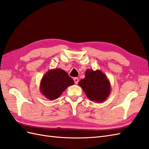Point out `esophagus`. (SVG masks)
<instances>
[{
    "mask_svg": "<svg viewBox=\"0 0 149 149\" xmlns=\"http://www.w3.org/2000/svg\"><path fill=\"white\" fill-rule=\"evenodd\" d=\"M74 82H75V84H78V82H79V79H78L77 77H75V78L74 79Z\"/></svg>",
    "mask_w": 149,
    "mask_h": 149,
    "instance_id": "34e87169",
    "label": "esophagus"
}]
</instances>
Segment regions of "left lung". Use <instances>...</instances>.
<instances>
[{
    "label": "left lung",
    "instance_id": "8db88e82",
    "mask_svg": "<svg viewBox=\"0 0 149 149\" xmlns=\"http://www.w3.org/2000/svg\"><path fill=\"white\" fill-rule=\"evenodd\" d=\"M78 84L89 100L99 103L107 100L111 91V84L107 76L98 69H87L85 78L81 79Z\"/></svg>",
    "mask_w": 149,
    "mask_h": 149
}]
</instances>
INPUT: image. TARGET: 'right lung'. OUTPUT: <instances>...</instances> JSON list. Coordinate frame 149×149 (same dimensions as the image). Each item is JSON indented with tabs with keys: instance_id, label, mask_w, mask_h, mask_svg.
<instances>
[{
	"instance_id": "1",
	"label": "right lung",
	"mask_w": 149,
	"mask_h": 149,
	"mask_svg": "<svg viewBox=\"0 0 149 149\" xmlns=\"http://www.w3.org/2000/svg\"><path fill=\"white\" fill-rule=\"evenodd\" d=\"M74 84V81L64 70L50 69L46 72L40 83L41 94L49 100L58 98L68 86Z\"/></svg>"
}]
</instances>
